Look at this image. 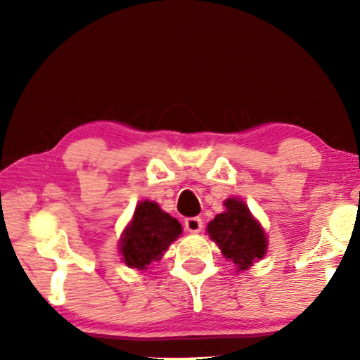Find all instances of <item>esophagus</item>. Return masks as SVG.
Instances as JSON below:
<instances>
[{
  "mask_svg": "<svg viewBox=\"0 0 360 360\" xmlns=\"http://www.w3.org/2000/svg\"><path fill=\"white\" fill-rule=\"evenodd\" d=\"M201 228H203V223H201L200 218H186L185 219V229L188 233H200Z\"/></svg>",
  "mask_w": 360,
  "mask_h": 360,
  "instance_id": "esophagus-1",
  "label": "esophagus"
}]
</instances>
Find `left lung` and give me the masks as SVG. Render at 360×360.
<instances>
[{"instance_id": "left-lung-1", "label": "left lung", "mask_w": 360, "mask_h": 360, "mask_svg": "<svg viewBox=\"0 0 360 360\" xmlns=\"http://www.w3.org/2000/svg\"><path fill=\"white\" fill-rule=\"evenodd\" d=\"M224 206V213L216 214L206 231L224 257L243 272L267 252V236L243 200L229 198Z\"/></svg>"}]
</instances>
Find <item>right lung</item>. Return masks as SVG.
<instances>
[{
	"mask_svg": "<svg viewBox=\"0 0 360 360\" xmlns=\"http://www.w3.org/2000/svg\"><path fill=\"white\" fill-rule=\"evenodd\" d=\"M181 234V224L164 213L154 201H141L124 229L120 249L127 267L144 270L160 260L169 245Z\"/></svg>",
	"mask_w": 360,
	"mask_h": 360,
	"instance_id": "obj_1",
	"label": "right lung"
}]
</instances>
